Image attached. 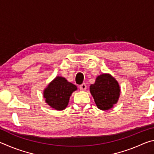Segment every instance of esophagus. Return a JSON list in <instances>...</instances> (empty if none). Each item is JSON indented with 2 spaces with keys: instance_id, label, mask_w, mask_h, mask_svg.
I'll return each mask as SVG.
<instances>
[{
  "instance_id": "1",
  "label": "esophagus",
  "mask_w": 154,
  "mask_h": 154,
  "mask_svg": "<svg viewBox=\"0 0 154 154\" xmlns=\"http://www.w3.org/2000/svg\"><path fill=\"white\" fill-rule=\"evenodd\" d=\"M80 89L81 91H85L87 89V85L85 84V83H83V84H82L80 86Z\"/></svg>"
}]
</instances>
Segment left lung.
Here are the masks:
<instances>
[{
	"label": "left lung",
	"mask_w": 154,
	"mask_h": 154,
	"mask_svg": "<svg viewBox=\"0 0 154 154\" xmlns=\"http://www.w3.org/2000/svg\"><path fill=\"white\" fill-rule=\"evenodd\" d=\"M90 92L97 107L101 110L112 108L119 99L120 87L115 78L109 74H102L90 86Z\"/></svg>",
	"instance_id": "obj_1"
}]
</instances>
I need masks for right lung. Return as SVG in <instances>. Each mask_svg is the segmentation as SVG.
Returning a JSON list of instances; mask_svg holds the SVG:
<instances>
[{
    "mask_svg": "<svg viewBox=\"0 0 154 154\" xmlns=\"http://www.w3.org/2000/svg\"><path fill=\"white\" fill-rule=\"evenodd\" d=\"M78 89L77 87L69 82L64 77H55L43 91L45 102L51 108L63 110L67 107L70 96Z\"/></svg>",
    "mask_w": 154,
    "mask_h": 154,
    "instance_id": "obj_1",
    "label": "right lung"
}]
</instances>
